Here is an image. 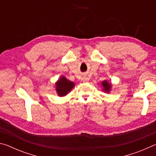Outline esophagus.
<instances>
[{
  "label": "esophagus",
  "mask_w": 156,
  "mask_h": 156,
  "mask_svg": "<svg viewBox=\"0 0 156 156\" xmlns=\"http://www.w3.org/2000/svg\"><path fill=\"white\" fill-rule=\"evenodd\" d=\"M89 80V79L87 77H84L83 78V82H84V83H86V82H88Z\"/></svg>",
  "instance_id": "34e87169"
}]
</instances>
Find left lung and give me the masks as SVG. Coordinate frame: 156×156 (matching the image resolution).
Masks as SVG:
<instances>
[{
    "instance_id": "8db88e82",
    "label": "left lung",
    "mask_w": 156,
    "mask_h": 156,
    "mask_svg": "<svg viewBox=\"0 0 156 156\" xmlns=\"http://www.w3.org/2000/svg\"><path fill=\"white\" fill-rule=\"evenodd\" d=\"M102 86L103 87V90L105 92H107L109 93L112 88V84L110 83H108L107 80H104L102 83Z\"/></svg>"
}]
</instances>
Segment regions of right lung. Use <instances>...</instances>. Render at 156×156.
<instances>
[{
    "instance_id": "right-lung-1",
    "label": "right lung",
    "mask_w": 156,
    "mask_h": 156,
    "mask_svg": "<svg viewBox=\"0 0 156 156\" xmlns=\"http://www.w3.org/2000/svg\"><path fill=\"white\" fill-rule=\"evenodd\" d=\"M75 84L67 80L65 76H61L56 83V90L59 96H65L73 88Z\"/></svg>"
}]
</instances>
